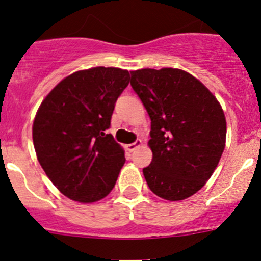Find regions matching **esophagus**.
<instances>
[{
  "mask_svg": "<svg viewBox=\"0 0 261 261\" xmlns=\"http://www.w3.org/2000/svg\"><path fill=\"white\" fill-rule=\"evenodd\" d=\"M141 144H142V142H141V140H136L135 142H133V144H128L127 146H126V147H127V150H128V151H130V152H133V151H135V150L138 149V147L141 146Z\"/></svg>",
  "mask_w": 261,
  "mask_h": 261,
  "instance_id": "34e87169",
  "label": "esophagus"
}]
</instances>
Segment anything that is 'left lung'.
<instances>
[{
	"instance_id": "left-lung-1",
	"label": "left lung",
	"mask_w": 261,
	"mask_h": 261,
	"mask_svg": "<svg viewBox=\"0 0 261 261\" xmlns=\"http://www.w3.org/2000/svg\"><path fill=\"white\" fill-rule=\"evenodd\" d=\"M131 86L150 119L152 161L142 169L150 190L170 201L188 199L210 179L225 149L220 103L186 71H131Z\"/></svg>"
}]
</instances>
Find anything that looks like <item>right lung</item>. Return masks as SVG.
<instances>
[{
    "mask_svg": "<svg viewBox=\"0 0 261 261\" xmlns=\"http://www.w3.org/2000/svg\"><path fill=\"white\" fill-rule=\"evenodd\" d=\"M128 82L127 70H81L57 84L38 108L32 126L38 163L68 199L95 202L114 189L125 152L106 130Z\"/></svg>",
    "mask_w": 261,
    "mask_h": 261,
    "instance_id": "1",
    "label": "right lung"
}]
</instances>
